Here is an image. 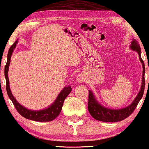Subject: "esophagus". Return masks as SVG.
<instances>
[{"label":"esophagus","mask_w":149,"mask_h":149,"mask_svg":"<svg viewBox=\"0 0 149 149\" xmlns=\"http://www.w3.org/2000/svg\"><path fill=\"white\" fill-rule=\"evenodd\" d=\"M77 81H79V82H83V81H85V78H84V75L81 74H78L77 77Z\"/></svg>","instance_id":"esophagus-1"}]
</instances>
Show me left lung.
<instances>
[{
    "mask_svg": "<svg viewBox=\"0 0 149 149\" xmlns=\"http://www.w3.org/2000/svg\"><path fill=\"white\" fill-rule=\"evenodd\" d=\"M130 47L133 50L136 51L139 53V60L141 62L143 65V77H142V84L141 87V90L139 91L138 95L132 102V104L129 107L123 108L121 109H111L106 108V107L100 105L97 100L94 99V97L91 91L89 90V100H88V110L89 112L92 115V116L95 119L105 122H117V121H122L125 119L128 116H130L135 110L136 107L138 105L139 101L142 98L144 92L145 88V66L144 62L141 57V48L139 42L136 40H133L131 43ZM149 83V79H148Z\"/></svg>",
    "mask_w": 149,
    "mask_h": 149,
    "instance_id": "8db88e82",
    "label": "left lung"
}]
</instances>
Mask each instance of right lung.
Listing matches in <instances>:
<instances>
[{"mask_svg": "<svg viewBox=\"0 0 149 149\" xmlns=\"http://www.w3.org/2000/svg\"><path fill=\"white\" fill-rule=\"evenodd\" d=\"M17 43V40L15 41L13 44L9 49L8 52L7 57V63L5 66V77L6 79V91L7 94L8 95L9 98L12 101L14 107H15L17 112L20 113L22 116L25 117V119L33 120V121H51L54 120L55 118L57 117L59 114L60 113V111L62 110V107L63 106L64 101L65 98L68 96V94L71 92L72 87L70 86L69 87H65L59 94L58 97H57L56 100L53 104L49 107L47 109L43 110H40V111H32V110L28 109L25 107H24L22 105H20L18 102H17L16 100L14 98L12 93L10 92V86H9V79L8 76V71L9 65H10V57L12 55L13 49H15Z\"/></svg>", "mask_w": 149, "mask_h": 149, "instance_id": "add662e5", "label": "right lung"}]
</instances>
